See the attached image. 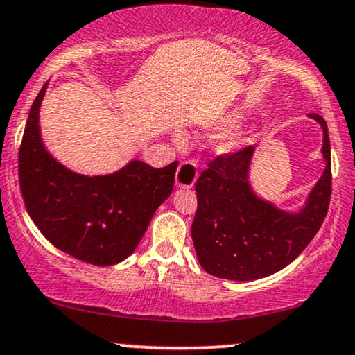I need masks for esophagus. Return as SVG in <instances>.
<instances>
[{
  "label": "esophagus",
  "mask_w": 355,
  "mask_h": 355,
  "mask_svg": "<svg viewBox=\"0 0 355 355\" xmlns=\"http://www.w3.org/2000/svg\"><path fill=\"white\" fill-rule=\"evenodd\" d=\"M196 178H198V165L193 160H185L177 170L175 183H177L178 188H191L195 185Z\"/></svg>",
  "instance_id": "1"
}]
</instances>
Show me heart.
<instances>
[{
  "mask_svg": "<svg viewBox=\"0 0 355 355\" xmlns=\"http://www.w3.org/2000/svg\"><path fill=\"white\" fill-rule=\"evenodd\" d=\"M236 118L234 116H230V118H226V119H223L221 123H219V125L218 128L219 129H226V128H231V125H234L236 124ZM242 142H244V136H242V134H234V136H231V137H227L226 141L223 142L221 146H219V150L221 152H232L234 149H237V147H239Z\"/></svg>",
  "mask_w": 355,
  "mask_h": 355,
  "instance_id": "b5f03b06",
  "label": "heart"
}]
</instances>
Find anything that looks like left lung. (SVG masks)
<instances>
[{"mask_svg":"<svg viewBox=\"0 0 355 355\" xmlns=\"http://www.w3.org/2000/svg\"><path fill=\"white\" fill-rule=\"evenodd\" d=\"M309 118L322 128L326 168L297 213L278 209L250 188L254 146L219 155L201 172L191 237L209 275L237 282L272 275L293 262L320 231L331 200V146L326 121L316 113Z\"/></svg>","mask_w":355,"mask_h":355,"instance_id":"obj_1","label":"left lung"}]
</instances>
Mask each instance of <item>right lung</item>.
Returning <instances> with one entry per match:
<instances>
[{
	"label": "right lung",
	"mask_w": 355,
	"mask_h": 355,
	"mask_svg": "<svg viewBox=\"0 0 355 355\" xmlns=\"http://www.w3.org/2000/svg\"><path fill=\"white\" fill-rule=\"evenodd\" d=\"M47 83L31 106L19 149L26 209L51 244L93 266H114L141 242L152 216L173 190L175 160L154 168L141 160L110 175L75 173L44 147L39 110Z\"/></svg>",
	"instance_id": "add662e5"
}]
</instances>
